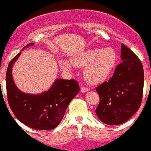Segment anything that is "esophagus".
Listing matches in <instances>:
<instances>
[{"instance_id": "34e87169", "label": "esophagus", "mask_w": 151, "mask_h": 151, "mask_svg": "<svg viewBox=\"0 0 151 151\" xmlns=\"http://www.w3.org/2000/svg\"><path fill=\"white\" fill-rule=\"evenodd\" d=\"M81 92H83V93H85V92H88V89H87V88L84 87V86H82V87L81 88Z\"/></svg>"}]
</instances>
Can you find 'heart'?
<instances>
[{"instance_id":"b5f03b06","label":"heart","mask_w":151,"mask_h":151,"mask_svg":"<svg viewBox=\"0 0 151 151\" xmlns=\"http://www.w3.org/2000/svg\"><path fill=\"white\" fill-rule=\"evenodd\" d=\"M117 54L111 47L90 48L75 56L72 63L68 60L62 62V67L66 70H71L73 65L85 68L83 76L90 83H102L106 81L114 72L117 63Z\"/></svg>"}]
</instances>
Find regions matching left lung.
Segmentation results:
<instances>
[{"label":"left lung","mask_w":151,"mask_h":151,"mask_svg":"<svg viewBox=\"0 0 151 151\" xmlns=\"http://www.w3.org/2000/svg\"><path fill=\"white\" fill-rule=\"evenodd\" d=\"M122 62L109 81L98 86L99 105L95 112L101 121L116 126L129 120L139 109L144 86L141 61L125 45H121Z\"/></svg>","instance_id":"obj_1"}]
</instances>
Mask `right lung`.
Returning <instances> with one entry per match:
<instances>
[{"label":"right lung","mask_w":151,"mask_h":151,"mask_svg":"<svg viewBox=\"0 0 151 151\" xmlns=\"http://www.w3.org/2000/svg\"><path fill=\"white\" fill-rule=\"evenodd\" d=\"M34 45L30 43L23 50ZM20 54L21 52L12 59L6 75L10 108L25 126L37 130L53 129L62 121L70 102L78 93V83L74 79L57 78L48 90L39 94L25 93L17 87L12 77V67Z\"/></svg>","instance_id":"obj_1"}]
</instances>
